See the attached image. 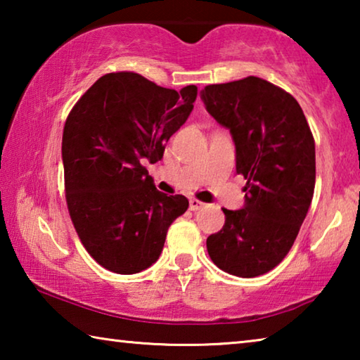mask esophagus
Instances as JSON below:
<instances>
[{
	"mask_svg": "<svg viewBox=\"0 0 360 360\" xmlns=\"http://www.w3.org/2000/svg\"><path fill=\"white\" fill-rule=\"evenodd\" d=\"M205 206L203 202H200V200L197 198H191V202H188V208H191V211H198L202 210Z\"/></svg>",
	"mask_w": 360,
	"mask_h": 360,
	"instance_id": "1",
	"label": "esophagus"
}]
</instances>
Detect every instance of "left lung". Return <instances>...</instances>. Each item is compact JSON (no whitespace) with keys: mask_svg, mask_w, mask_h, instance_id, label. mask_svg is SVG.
I'll return each mask as SVG.
<instances>
[{"mask_svg":"<svg viewBox=\"0 0 360 360\" xmlns=\"http://www.w3.org/2000/svg\"><path fill=\"white\" fill-rule=\"evenodd\" d=\"M202 100L206 111L230 130L236 173L248 181L245 208H222L225 224L206 240L208 254L230 275H265L289 254L311 205V129L294 96L255 76L206 85Z\"/></svg>","mask_w":360,"mask_h":360,"instance_id":"8db88e82","label":"left lung"}]
</instances>
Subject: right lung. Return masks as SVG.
<instances>
[{
  "label": "right lung",
  "instance_id": "obj_1",
  "mask_svg": "<svg viewBox=\"0 0 360 360\" xmlns=\"http://www.w3.org/2000/svg\"><path fill=\"white\" fill-rule=\"evenodd\" d=\"M195 98L197 85L176 92L138 72H108L66 117V205L79 240L106 270L133 275L150 266L169 225L187 211L184 195L157 191L144 162L160 160Z\"/></svg>",
  "mask_w": 360,
  "mask_h": 360
}]
</instances>
